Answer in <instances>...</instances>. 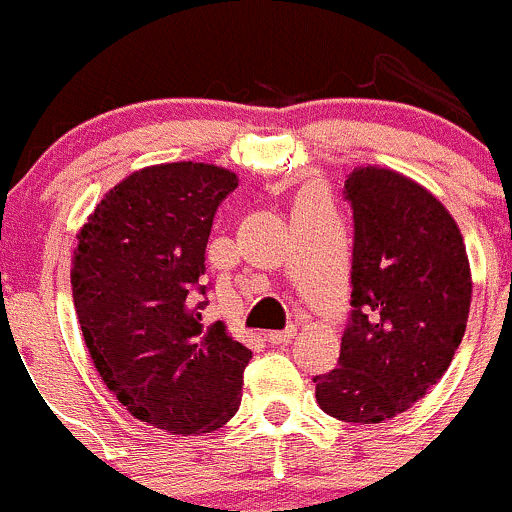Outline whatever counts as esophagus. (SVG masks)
<instances>
[{
	"label": "esophagus",
	"mask_w": 512,
	"mask_h": 512,
	"mask_svg": "<svg viewBox=\"0 0 512 512\" xmlns=\"http://www.w3.org/2000/svg\"><path fill=\"white\" fill-rule=\"evenodd\" d=\"M294 337H297V327H294V324H289V327L282 329V332L267 334V342H270V344H289Z\"/></svg>",
	"instance_id": "1"
}]
</instances>
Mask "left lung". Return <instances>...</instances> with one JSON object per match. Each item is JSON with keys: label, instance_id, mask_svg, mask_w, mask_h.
<instances>
[{"label": "left lung", "instance_id": "obj_1", "mask_svg": "<svg viewBox=\"0 0 512 512\" xmlns=\"http://www.w3.org/2000/svg\"><path fill=\"white\" fill-rule=\"evenodd\" d=\"M354 213L352 314L339 364L314 376L324 414L384 423L446 374L466 332L471 265L443 203L389 168L344 180Z\"/></svg>", "mask_w": 512, "mask_h": 512}]
</instances>
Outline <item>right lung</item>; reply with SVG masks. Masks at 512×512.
Masks as SVG:
<instances>
[{
	"instance_id": "right-lung-1",
	"label": "right lung",
	"mask_w": 512,
	"mask_h": 512,
	"mask_svg": "<svg viewBox=\"0 0 512 512\" xmlns=\"http://www.w3.org/2000/svg\"><path fill=\"white\" fill-rule=\"evenodd\" d=\"M235 188L218 165H151L108 190L76 235L71 289L96 371L138 421L173 436L230 421L252 359L200 314L210 227Z\"/></svg>"
}]
</instances>
